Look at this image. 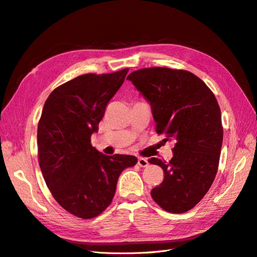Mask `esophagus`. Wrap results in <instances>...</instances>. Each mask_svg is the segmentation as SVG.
Here are the masks:
<instances>
[{"label":"esophagus","mask_w":257,"mask_h":257,"mask_svg":"<svg viewBox=\"0 0 257 257\" xmlns=\"http://www.w3.org/2000/svg\"><path fill=\"white\" fill-rule=\"evenodd\" d=\"M137 164L141 167H147L148 165H149V163H148V160L145 158H138Z\"/></svg>","instance_id":"obj_1"}]
</instances>
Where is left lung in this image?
Returning <instances> with one entry per match:
<instances>
[{"label":"left lung","mask_w":257,"mask_h":257,"mask_svg":"<svg viewBox=\"0 0 257 257\" xmlns=\"http://www.w3.org/2000/svg\"><path fill=\"white\" fill-rule=\"evenodd\" d=\"M127 79L150 103L157 133L175 143L168 163L149 160L164 172L151 196L165 211H189L206 195L219 167L223 127L217 100L203 80L183 69L142 68Z\"/></svg>","instance_id":"1"}]
</instances>
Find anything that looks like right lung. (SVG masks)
Wrapping results in <instances>:
<instances>
[{"label": "right lung", "mask_w": 257, "mask_h": 257, "mask_svg": "<svg viewBox=\"0 0 257 257\" xmlns=\"http://www.w3.org/2000/svg\"><path fill=\"white\" fill-rule=\"evenodd\" d=\"M127 72L85 74L61 84L46 99L38 122V163L46 184L61 207L81 219L110 205L120 174L137 163L133 155L109 157L91 145Z\"/></svg>", "instance_id": "obj_1"}]
</instances>
